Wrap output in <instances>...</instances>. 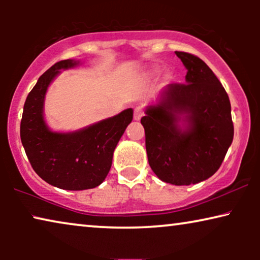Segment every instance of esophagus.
Returning <instances> with one entry per match:
<instances>
[{
  "label": "esophagus",
  "mask_w": 260,
  "mask_h": 260,
  "mask_svg": "<svg viewBox=\"0 0 260 260\" xmlns=\"http://www.w3.org/2000/svg\"><path fill=\"white\" fill-rule=\"evenodd\" d=\"M144 115V110L141 108V106H138V108H136L134 110V119H141L142 116Z\"/></svg>",
  "instance_id": "esophagus-1"
}]
</instances>
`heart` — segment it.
<instances>
[{"mask_svg": "<svg viewBox=\"0 0 260 260\" xmlns=\"http://www.w3.org/2000/svg\"><path fill=\"white\" fill-rule=\"evenodd\" d=\"M155 72H156V73H157V72H158V71H157V70H155Z\"/></svg>", "mask_w": 260, "mask_h": 260, "instance_id": "b5f03b06", "label": "heart"}]
</instances>
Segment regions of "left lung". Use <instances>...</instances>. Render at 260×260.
Instances as JSON below:
<instances>
[{"instance_id":"left-lung-1","label":"left lung","mask_w":260,"mask_h":260,"mask_svg":"<svg viewBox=\"0 0 260 260\" xmlns=\"http://www.w3.org/2000/svg\"><path fill=\"white\" fill-rule=\"evenodd\" d=\"M175 53L188 70L186 84H169L141 123L152 172L167 183L188 186L220 168L234 127L229 94L213 71L197 55ZM181 114L190 123L183 132L177 126Z\"/></svg>"}]
</instances>
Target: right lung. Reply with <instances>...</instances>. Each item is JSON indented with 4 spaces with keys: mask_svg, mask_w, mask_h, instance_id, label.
Here are the masks:
<instances>
[{
    "mask_svg": "<svg viewBox=\"0 0 260 260\" xmlns=\"http://www.w3.org/2000/svg\"><path fill=\"white\" fill-rule=\"evenodd\" d=\"M77 62L67 59L54 63L27 95L20 125L21 142L34 172L52 186L67 190L91 189L105 180L113 151L133 120V109L77 133H53L46 125L42 106L48 85L60 70Z\"/></svg>",
    "mask_w": 260,
    "mask_h": 260,
    "instance_id": "1",
    "label": "right lung"
}]
</instances>
